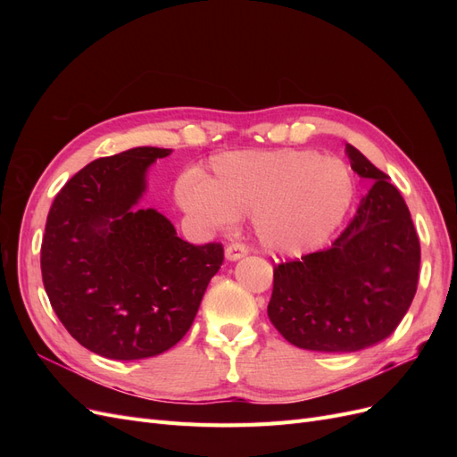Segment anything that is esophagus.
Wrapping results in <instances>:
<instances>
[{"mask_svg": "<svg viewBox=\"0 0 457 457\" xmlns=\"http://www.w3.org/2000/svg\"><path fill=\"white\" fill-rule=\"evenodd\" d=\"M247 255V247L240 242H230L227 247H225V257L228 261H238L242 257Z\"/></svg>", "mask_w": 457, "mask_h": 457, "instance_id": "esophagus-1", "label": "esophagus"}]
</instances>
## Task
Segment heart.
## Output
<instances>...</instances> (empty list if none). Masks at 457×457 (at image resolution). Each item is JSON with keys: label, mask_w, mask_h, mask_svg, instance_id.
Instances as JSON below:
<instances>
[{"label": "heart", "mask_w": 457, "mask_h": 457, "mask_svg": "<svg viewBox=\"0 0 457 457\" xmlns=\"http://www.w3.org/2000/svg\"><path fill=\"white\" fill-rule=\"evenodd\" d=\"M347 165L314 150H244L213 160V175L188 173L177 196L185 210L213 227L253 215L269 250L299 253L322 244L353 200Z\"/></svg>", "instance_id": "1"}]
</instances>
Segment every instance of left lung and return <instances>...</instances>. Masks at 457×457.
Masks as SVG:
<instances>
[{
  "label": "left lung",
  "mask_w": 457,
  "mask_h": 457,
  "mask_svg": "<svg viewBox=\"0 0 457 457\" xmlns=\"http://www.w3.org/2000/svg\"><path fill=\"white\" fill-rule=\"evenodd\" d=\"M351 168L373 183L329 250L274 265L269 318L299 349L353 353L389 337L420 280V238L389 175L347 145Z\"/></svg>",
  "instance_id": "obj_1"
}]
</instances>
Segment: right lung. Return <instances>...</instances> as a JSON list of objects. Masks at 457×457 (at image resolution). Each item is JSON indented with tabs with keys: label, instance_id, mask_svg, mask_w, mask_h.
I'll list each match as a JSON object with an SVG mask.
<instances>
[{
	"label": "right lung",
	"instance_id": "add662e5",
	"mask_svg": "<svg viewBox=\"0 0 457 457\" xmlns=\"http://www.w3.org/2000/svg\"><path fill=\"white\" fill-rule=\"evenodd\" d=\"M170 148L99 158L49 210L41 278L53 311L79 345L116 361L171 349L190 329L223 244H188L156 210H139L148 165Z\"/></svg>",
	"mask_w": 457,
	"mask_h": 457
}]
</instances>
